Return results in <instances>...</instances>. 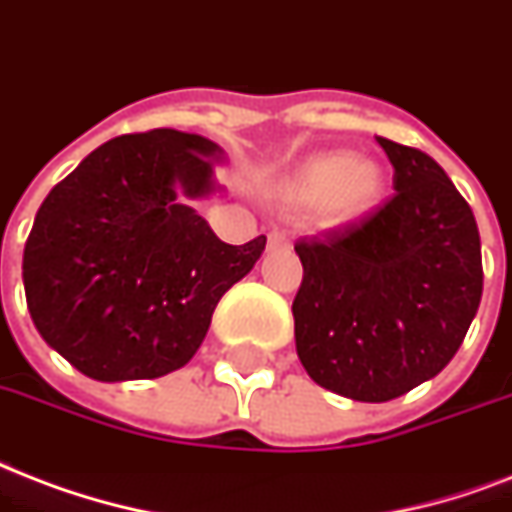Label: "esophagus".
<instances>
[{"mask_svg": "<svg viewBox=\"0 0 512 512\" xmlns=\"http://www.w3.org/2000/svg\"><path fill=\"white\" fill-rule=\"evenodd\" d=\"M288 245H291V235H285V232L269 235V248H288Z\"/></svg>", "mask_w": 512, "mask_h": 512, "instance_id": "esophagus-1", "label": "esophagus"}]
</instances>
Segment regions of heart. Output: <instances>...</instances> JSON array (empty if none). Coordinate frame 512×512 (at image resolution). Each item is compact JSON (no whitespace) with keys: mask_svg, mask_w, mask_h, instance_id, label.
Returning a JSON list of instances; mask_svg holds the SVG:
<instances>
[{"mask_svg":"<svg viewBox=\"0 0 512 512\" xmlns=\"http://www.w3.org/2000/svg\"><path fill=\"white\" fill-rule=\"evenodd\" d=\"M384 189L382 168L347 152L312 157L285 186V202L299 213H320L331 224H350L374 208Z\"/></svg>","mask_w":512,"mask_h":512,"instance_id":"heart-1","label":"heart"}]
</instances>
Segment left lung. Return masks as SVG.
I'll return each instance as SVG.
<instances>
[{
	"instance_id": "1",
	"label": "left lung",
	"mask_w": 512,
	"mask_h": 512,
	"mask_svg": "<svg viewBox=\"0 0 512 512\" xmlns=\"http://www.w3.org/2000/svg\"><path fill=\"white\" fill-rule=\"evenodd\" d=\"M376 141L395 194L360 224L293 245L304 267L293 299L301 366L363 403L441 374L483 293L478 224L446 170L414 146Z\"/></svg>"
}]
</instances>
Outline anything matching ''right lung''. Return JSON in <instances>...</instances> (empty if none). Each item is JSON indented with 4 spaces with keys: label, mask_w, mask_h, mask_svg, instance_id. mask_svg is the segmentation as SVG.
<instances>
[{
    "label": "right lung",
    "mask_w": 512,
    "mask_h": 512,
    "mask_svg": "<svg viewBox=\"0 0 512 512\" xmlns=\"http://www.w3.org/2000/svg\"><path fill=\"white\" fill-rule=\"evenodd\" d=\"M213 141L173 128L117 136L39 205L23 251L31 320L98 382L157 379L186 366L224 293L267 237L227 245L178 200L216 189Z\"/></svg>",
    "instance_id": "right-lung-1"
}]
</instances>
